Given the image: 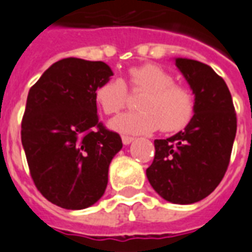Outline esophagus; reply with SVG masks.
Instances as JSON below:
<instances>
[{"label":"esophagus","instance_id":"34e87169","mask_svg":"<svg viewBox=\"0 0 252 252\" xmlns=\"http://www.w3.org/2000/svg\"><path fill=\"white\" fill-rule=\"evenodd\" d=\"M133 141V137H130V135H122V142H124V145H128V143H131Z\"/></svg>","mask_w":252,"mask_h":252}]
</instances>
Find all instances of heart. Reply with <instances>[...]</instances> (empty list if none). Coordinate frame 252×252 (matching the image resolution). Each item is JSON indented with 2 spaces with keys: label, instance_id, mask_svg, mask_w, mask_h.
<instances>
[{
  "label": "heart",
  "instance_id": "obj_1",
  "mask_svg": "<svg viewBox=\"0 0 252 252\" xmlns=\"http://www.w3.org/2000/svg\"><path fill=\"white\" fill-rule=\"evenodd\" d=\"M127 85L134 93H143L139 110L128 111L111 121L121 133L143 134L160 127L164 133L179 131L190 124L195 113V98L174 75L155 63L133 66L127 70ZM94 98L105 114H117L128 103V90L124 79L110 78L99 83Z\"/></svg>",
  "mask_w": 252,
  "mask_h": 252
}]
</instances>
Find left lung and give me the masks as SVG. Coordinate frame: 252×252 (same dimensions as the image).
<instances>
[{
	"mask_svg": "<svg viewBox=\"0 0 252 252\" xmlns=\"http://www.w3.org/2000/svg\"><path fill=\"white\" fill-rule=\"evenodd\" d=\"M175 65L195 94V114L183 131L155 139L146 175L163 199L177 205L199 202L227 171L236 134V113L222 77L209 65L177 58Z\"/></svg>",
	"mask_w": 252,
	"mask_h": 252,
	"instance_id": "8db88e82",
	"label": "left lung"
}]
</instances>
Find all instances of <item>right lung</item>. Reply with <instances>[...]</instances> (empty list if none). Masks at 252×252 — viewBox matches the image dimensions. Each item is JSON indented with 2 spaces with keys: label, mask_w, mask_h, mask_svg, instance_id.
<instances>
[{
  "label": "right lung",
  "mask_w": 252,
  "mask_h": 252,
  "mask_svg": "<svg viewBox=\"0 0 252 252\" xmlns=\"http://www.w3.org/2000/svg\"><path fill=\"white\" fill-rule=\"evenodd\" d=\"M105 62L63 58L30 88L21 139L37 190L67 210L94 205L106 190L109 166L122 149L102 124L94 92L110 79Z\"/></svg>",
  "instance_id": "right-lung-1"
}]
</instances>
